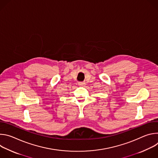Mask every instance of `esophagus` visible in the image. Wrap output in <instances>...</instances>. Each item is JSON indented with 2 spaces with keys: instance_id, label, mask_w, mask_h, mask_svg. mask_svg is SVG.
Wrapping results in <instances>:
<instances>
[{
  "instance_id": "obj_1",
  "label": "esophagus",
  "mask_w": 158,
  "mask_h": 158,
  "mask_svg": "<svg viewBox=\"0 0 158 158\" xmlns=\"http://www.w3.org/2000/svg\"><path fill=\"white\" fill-rule=\"evenodd\" d=\"M79 85L81 87H84V86H85V83L84 82H79Z\"/></svg>"
}]
</instances>
